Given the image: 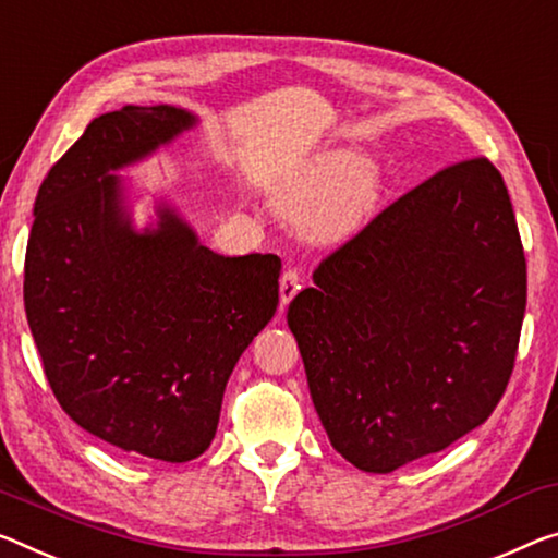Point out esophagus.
Segmentation results:
<instances>
[{
  "label": "esophagus",
  "instance_id": "1",
  "mask_svg": "<svg viewBox=\"0 0 558 558\" xmlns=\"http://www.w3.org/2000/svg\"><path fill=\"white\" fill-rule=\"evenodd\" d=\"M300 282H303V278H300L298 268H288L286 272H282L280 276V305H288L290 300L298 295Z\"/></svg>",
  "mask_w": 558,
  "mask_h": 558
}]
</instances>
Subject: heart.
Wrapping results in <instances>:
<instances>
[{
  "instance_id": "1",
  "label": "heart",
  "mask_w": 558,
  "mask_h": 558,
  "mask_svg": "<svg viewBox=\"0 0 558 558\" xmlns=\"http://www.w3.org/2000/svg\"><path fill=\"white\" fill-rule=\"evenodd\" d=\"M379 191L383 175L377 166L340 151L307 166L303 175L282 191L280 208L295 220H311L320 238H342L367 218Z\"/></svg>"
}]
</instances>
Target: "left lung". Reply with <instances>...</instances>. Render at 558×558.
<instances>
[{"instance_id":"left-lung-1","label":"left lung","mask_w":558,"mask_h":558,"mask_svg":"<svg viewBox=\"0 0 558 558\" xmlns=\"http://www.w3.org/2000/svg\"><path fill=\"white\" fill-rule=\"evenodd\" d=\"M288 307L332 447L390 474L489 417L514 369L526 260L489 158L441 168L327 255Z\"/></svg>"}]
</instances>
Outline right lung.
Listing matches in <instances>:
<instances>
[{
    "label": "right lung",
    "mask_w": 558,
    "mask_h": 558,
    "mask_svg": "<svg viewBox=\"0 0 558 558\" xmlns=\"http://www.w3.org/2000/svg\"><path fill=\"white\" fill-rule=\"evenodd\" d=\"M175 106L88 123L34 203L24 311L51 392L123 452L191 462L216 437L238 357L278 307V255H218L173 208L138 233L113 171L191 129Z\"/></svg>",
    "instance_id": "1"
}]
</instances>
